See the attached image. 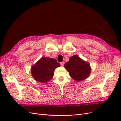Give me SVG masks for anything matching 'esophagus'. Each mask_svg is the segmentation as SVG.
<instances>
[{
	"label": "esophagus",
	"instance_id": "34e87169",
	"mask_svg": "<svg viewBox=\"0 0 121 121\" xmlns=\"http://www.w3.org/2000/svg\"><path fill=\"white\" fill-rule=\"evenodd\" d=\"M60 64L61 66H64L65 63H64V62H61V63H60Z\"/></svg>",
	"mask_w": 121,
	"mask_h": 121
}]
</instances>
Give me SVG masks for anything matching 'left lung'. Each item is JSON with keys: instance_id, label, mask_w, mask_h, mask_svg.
I'll list each match as a JSON object with an SVG mask.
<instances>
[{"instance_id": "obj_1", "label": "left lung", "mask_w": 121, "mask_h": 121, "mask_svg": "<svg viewBox=\"0 0 121 121\" xmlns=\"http://www.w3.org/2000/svg\"><path fill=\"white\" fill-rule=\"evenodd\" d=\"M71 77L76 81L86 79L89 76L91 69L89 64L81 59L78 56L70 57L69 61L65 64Z\"/></svg>"}]
</instances>
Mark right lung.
<instances>
[{
	"instance_id": "add662e5",
	"label": "right lung",
	"mask_w": 121,
	"mask_h": 121,
	"mask_svg": "<svg viewBox=\"0 0 121 121\" xmlns=\"http://www.w3.org/2000/svg\"><path fill=\"white\" fill-rule=\"evenodd\" d=\"M60 66L54 58L43 57L31 68V73L37 81L46 83L52 79L54 69Z\"/></svg>"
}]
</instances>
